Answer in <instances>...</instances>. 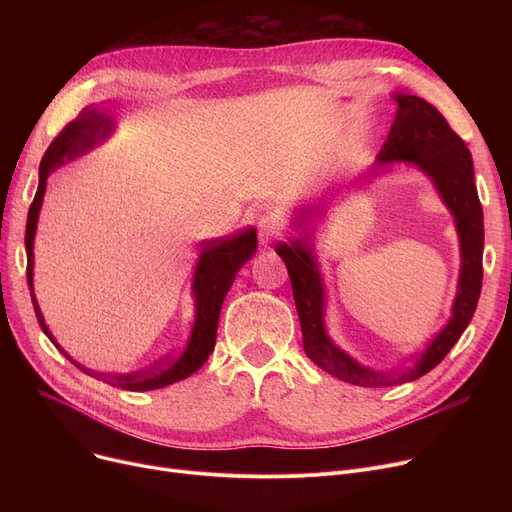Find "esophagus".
Segmentation results:
<instances>
[{
  "label": "esophagus",
  "mask_w": 512,
  "mask_h": 512,
  "mask_svg": "<svg viewBox=\"0 0 512 512\" xmlns=\"http://www.w3.org/2000/svg\"><path fill=\"white\" fill-rule=\"evenodd\" d=\"M257 226H259V238L263 245H270L272 240H276L282 234V222L270 213L257 215Z\"/></svg>",
  "instance_id": "obj_1"
}]
</instances>
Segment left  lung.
Returning <instances> with one entry per match:
<instances>
[{"label":"left lung","mask_w":512,"mask_h":512,"mask_svg":"<svg viewBox=\"0 0 512 512\" xmlns=\"http://www.w3.org/2000/svg\"><path fill=\"white\" fill-rule=\"evenodd\" d=\"M392 97L398 103V110L373 174L384 172L394 161H409L432 178L438 195L454 215L461 240V276L448 324L409 365L394 371L369 369L346 355L326 332V290L313 251L303 242L307 236L303 240L294 238L292 242H280L276 247L290 276L307 357L317 367L336 375L338 380L363 388L407 384L432 371L469 326L483 278V211L475 188L471 151L432 103L405 93H394Z\"/></svg>","instance_id":"1"}]
</instances>
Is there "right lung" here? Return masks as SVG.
<instances>
[{
    "label": "right lung",
    "instance_id": "add662e5",
    "mask_svg": "<svg viewBox=\"0 0 512 512\" xmlns=\"http://www.w3.org/2000/svg\"><path fill=\"white\" fill-rule=\"evenodd\" d=\"M114 130V122L110 116H105L97 110H83L78 114L76 120H72L53 143L45 151L41 166H39V186L35 199L29 209V220H26V236H24V245H26V280H29L31 288V299L35 307V315L39 319V326L45 332V336L56 344L58 351L66 359H70L80 371H85L97 380H103L110 386L130 390V392H145V390H157L170 386L174 382H180L188 375H193L207 357L211 355L213 346H215V334H218V319H220V309L226 299V294L238 274V270L245 265L253 253L257 251V234L255 228H249L245 232H238L228 238H218V240H207V245L197 261V270L193 278V294H195V324L191 330V338H188L186 346L176 355L174 359L161 363L157 367H151L141 373H124V375H107V373H95L80 363H76L64 348L56 342L53 334L49 332L45 319L41 315V309L37 305L35 292H33V242H35V230H37V220H39V211L43 205V195H45V186L49 174L56 170L58 166L66 164V161L87 153L93 149L97 143L105 141L110 137V132Z\"/></svg>",
    "mask_w": 512,
    "mask_h": 512
}]
</instances>
